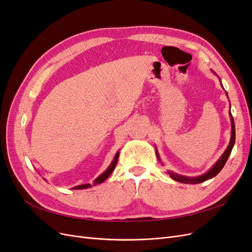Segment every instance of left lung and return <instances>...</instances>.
<instances>
[{
  "label": "left lung",
  "instance_id": "left-lung-1",
  "mask_svg": "<svg viewBox=\"0 0 252 252\" xmlns=\"http://www.w3.org/2000/svg\"><path fill=\"white\" fill-rule=\"evenodd\" d=\"M227 94V93H226ZM228 96V95H227ZM229 116H230V121H231V138H230V142H229V145H228V147L226 148L225 152L222 155V157H220L218 162L213 165L211 168L202 175H200V177H195V178H189V177H184V175H181V174H177V173H173V172H170L168 171L170 178L174 181H178V182H181V183H186V184H199V183H202V182H205L207 181L209 179H212L213 177H216V175L223 169L224 165L226 164L228 158H229L230 154H231V150L233 148V145H234V142H235V127H234V121H233V118H232V114L229 110ZM156 155H157V158H158V161L161 162V158H159L158 157V151L156 150Z\"/></svg>",
  "mask_w": 252,
  "mask_h": 252
}]
</instances>
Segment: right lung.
Returning a JSON list of instances; mask_svg holds the SVG:
<instances>
[{
	"label": "right lung",
	"instance_id": "1",
	"mask_svg": "<svg viewBox=\"0 0 252 252\" xmlns=\"http://www.w3.org/2000/svg\"><path fill=\"white\" fill-rule=\"evenodd\" d=\"M119 155H120V152L118 151L117 152V155L114 156V158H113V161L111 162V164H110V166L108 167L107 169H106L100 177H97L95 180H94V185H96V184H101V183H103L106 179H107L109 175L112 173V171L114 170V168H116V166H117V163H118V158H119ZM89 187H91V185L90 184H83V185H79V186H75V187H73V189H86V188H89Z\"/></svg>",
	"mask_w": 252,
	"mask_h": 252
}]
</instances>
